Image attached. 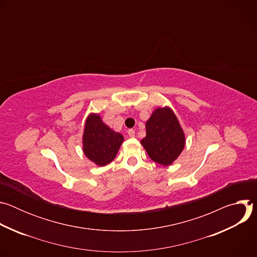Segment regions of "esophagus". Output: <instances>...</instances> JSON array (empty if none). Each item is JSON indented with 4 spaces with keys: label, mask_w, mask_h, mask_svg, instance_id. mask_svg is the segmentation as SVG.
<instances>
[{
    "label": "esophagus",
    "mask_w": 257,
    "mask_h": 257,
    "mask_svg": "<svg viewBox=\"0 0 257 257\" xmlns=\"http://www.w3.org/2000/svg\"><path fill=\"white\" fill-rule=\"evenodd\" d=\"M128 135H129V137L133 138V137L135 136V131H134V130H132V129H130V130L128 131Z\"/></svg>",
    "instance_id": "esophagus-1"
}]
</instances>
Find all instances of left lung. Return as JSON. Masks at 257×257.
<instances>
[{
  "instance_id": "left-lung-1",
  "label": "left lung",
  "mask_w": 257,
  "mask_h": 257,
  "mask_svg": "<svg viewBox=\"0 0 257 257\" xmlns=\"http://www.w3.org/2000/svg\"><path fill=\"white\" fill-rule=\"evenodd\" d=\"M145 128L146 135L140 143L149 157L162 166H171L186 143L185 133L173 109L168 105L155 108Z\"/></svg>"
}]
</instances>
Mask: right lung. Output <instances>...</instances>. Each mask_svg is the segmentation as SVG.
Segmentation results:
<instances>
[{
  "instance_id": "right-lung-1",
  "label": "right lung",
  "mask_w": 257,
  "mask_h": 257,
  "mask_svg": "<svg viewBox=\"0 0 257 257\" xmlns=\"http://www.w3.org/2000/svg\"><path fill=\"white\" fill-rule=\"evenodd\" d=\"M124 136L103 123L99 113H90L84 124L82 151L98 167L106 166L117 156Z\"/></svg>"
}]
</instances>
